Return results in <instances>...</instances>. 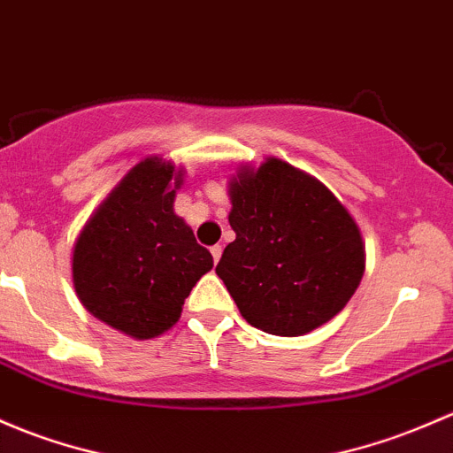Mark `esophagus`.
Masks as SVG:
<instances>
[{"label":"esophagus","instance_id":"esophagus-1","mask_svg":"<svg viewBox=\"0 0 453 453\" xmlns=\"http://www.w3.org/2000/svg\"><path fill=\"white\" fill-rule=\"evenodd\" d=\"M211 254H212V258H214V265L219 263V260H221V254H223V247L221 245H214L212 250H211Z\"/></svg>","mask_w":453,"mask_h":453}]
</instances>
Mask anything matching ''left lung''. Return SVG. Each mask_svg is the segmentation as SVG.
I'll list each match as a JSON object with an SVG mask.
<instances>
[{
	"mask_svg": "<svg viewBox=\"0 0 453 453\" xmlns=\"http://www.w3.org/2000/svg\"><path fill=\"white\" fill-rule=\"evenodd\" d=\"M236 239L217 275L250 326L302 336L334 319L365 273L358 223L330 188L306 171L265 158L241 165L227 182Z\"/></svg>",
	"mask_w": 453,
	"mask_h": 453,
	"instance_id": "8db88e82",
	"label": "left lung"
}]
</instances>
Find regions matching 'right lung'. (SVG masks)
<instances>
[{"label":"right lung","mask_w":453,"mask_h":453,"mask_svg":"<svg viewBox=\"0 0 453 453\" xmlns=\"http://www.w3.org/2000/svg\"><path fill=\"white\" fill-rule=\"evenodd\" d=\"M184 169L160 156L132 166L95 208L73 242L71 275L82 306L132 339L178 323L184 299L212 256L173 212Z\"/></svg>","instance_id":"1"}]
</instances>
